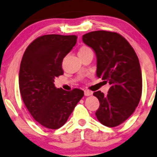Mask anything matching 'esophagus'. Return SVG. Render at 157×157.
I'll list each match as a JSON object with an SVG mask.
<instances>
[{"instance_id": "esophagus-1", "label": "esophagus", "mask_w": 157, "mask_h": 157, "mask_svg": "<svg viewBox=\"0 0 157 157\" xmlns=\"http://www.w3.org/2000/svg\"><path fill=\"white\" fill-rule=\"evenodd\" d=\"M84 94H85V96H90V95H91V94H92V92L89 90H85Z\"/></svg>"}]
</instances>
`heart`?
<instances>
[{"label": "heart", "instance_id": "b5f03b06", "mask_svg": "<svg viewBox=\"0 0 157 157\" xmlns=\"http://www.w3.org/2000/svg\"><path fill=\"white\" fill-rule=\"evenodd\" d=\"M90 49V48L87 47V46H83V47H82L80 49V50H79V52H82V51H86V50H89Z\"/></svg>", "mask_w": 157, "mask_h": 157}]
</instances>
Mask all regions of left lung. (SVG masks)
<instances>
[{
  "mask_svg": "<svg viewBox=\"0 0 157 157\" xmlns=\"http://www.w3.org/2000/svg\"><path fill=\"white\" fill-rule=\"evenodd\" d=\"M84 43L97 57V76L111 85L107 95L93 93L100 102L95 115L109 127H117L134 113L142 94V74L136 53L117 33L98 30L83 36Z\"/></svg>",
  "mask_w": 157,
  "mask_h": 157,
  "instance_id": "1",
  "label": "left lung"
}]
</instances>
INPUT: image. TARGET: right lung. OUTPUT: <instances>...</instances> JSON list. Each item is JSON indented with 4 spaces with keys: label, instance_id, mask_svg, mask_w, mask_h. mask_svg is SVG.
<instances>
[{
    "label": "right lung",
    "instance_id": "right-lung-1",
    "mask_svg": "<svg viewBox=\"0 0 157 157\" xmlns=\"http://www.w3.org/2000/svg\"><path fill=\"white\" fill-rule=\"evenodd\" d=\"M76 36L45 35L34 40L23 55L19 91L25 106L37 122L56 129L65 124L84 96V91L56 88L55 77L63 74V58L76 44Z\"/></svg>",
    "mask_w": 157,
    "mask_h": 157
}]
</instances>
